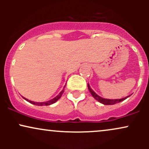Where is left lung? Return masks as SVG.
Returning <instances> with one entry per match:
<instances>
[{"mask_svg":"<svg viewBox=\"0 0 149 149\" xmlns=\"http://www.w3.org/2000/svg\"><path fill=\"white\" fill-rule=\"evenodd\" d=\"M88 86L89 90H90V93H91L92 97H93L95 100L99 101L100 103L104 104V105H113V104L119 103V102H122V101L126 100L127 97H129L130 96H130H127V97H125V98H123V99H120V100H107V99H104V98H102V97L99 96V95H97V94L95 93V92H94L91 88H90L89 84L88 85Z\"/></svg>","mask_w":149,"mask_h":149,"instance_id":"obj_1","label":"left lung"}]
</instances>
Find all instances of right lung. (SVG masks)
I'll list each match as a JSON object with an SVG mask.
<instances>
[{
	"label": "right lung",
	"instance_id": "1",
	"mask_svg": "<svg viewBox=\"0 0 149 149\" xmlns=\"http://www.w3.org/2000/svg\"><path fill=\"white\" fill-rule=\"evenodd\" d=\"M64 88H65V87H64ZM64 88L62 90V91H61L60 93H59V95H57V97H54V98L52 99V100H49V101H47V102H32V101H30V100H27V99L24 98V97H23V98L25 100H26L27 102H29V103L33 104H34V105H37V106H48V105H50V104H54V102H57V101L59 100V98H60V97H61V95H62L63 92H64Z\"/></svg>",
	"mask_w": 149,
	"mask_h": 149
}]
</instances>
